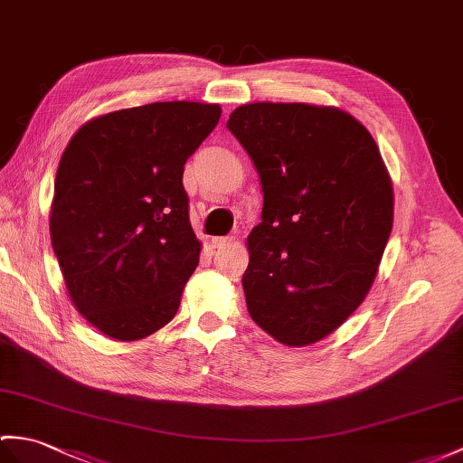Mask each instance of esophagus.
<instances>
[{"mask_svg":"<svg viewBox=\"0 0 463 463\" xmlns=\"http://www.w3.org/2000/svg\"><path fill=\"white\" fill-rule=\"evenodd\" d=\"M231 242H232L231 236H213L211 239L213 249H224V246H229Z\"/></svg>","mask_w":463,"mask_h":463,"instance_id":"34e87169","label":"esophagus"}]
</instances>
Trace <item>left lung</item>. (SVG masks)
I'll use <instances>...</instances> for the list:
<instances>
[{"instance_id": "obj_1", "label": "left lung", "mask_w": 463, "mask_h": 463, "mask_svg": "<svg viewBox=\"0 0 463 463\" xmlns=\"http://www.w3.org/2000/svg\"><path fill=\"white\" fill-rule=\"evenodd\" d=\"M227 128L264 193L262 222L246 239V307L276 341L311 345L374 282L394 217L389 171L367 128L335 106L244 104Z\"/></svg>"}]
</instances>
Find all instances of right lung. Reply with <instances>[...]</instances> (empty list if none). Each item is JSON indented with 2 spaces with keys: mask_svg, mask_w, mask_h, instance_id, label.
I'll return each instance as SVG.
<instances>
[{
  "mask_svg": "<svg viewBox=\"0 0 463 463\" xmlns=\"http://www.w3.org/2000/svg\"><path fill=\"white\" fill-rule=\"evenodd\" d=\"M221 106L154 102L79 128L59 161L51 244L72 306L118 341L175 317L201 242L183 165L219 124Z\"/></svg>",
  "mask_w": 463,
  "mask_h": 463,
  "instance_id": "1",
  "label": "right lung"
}]
</instances>
